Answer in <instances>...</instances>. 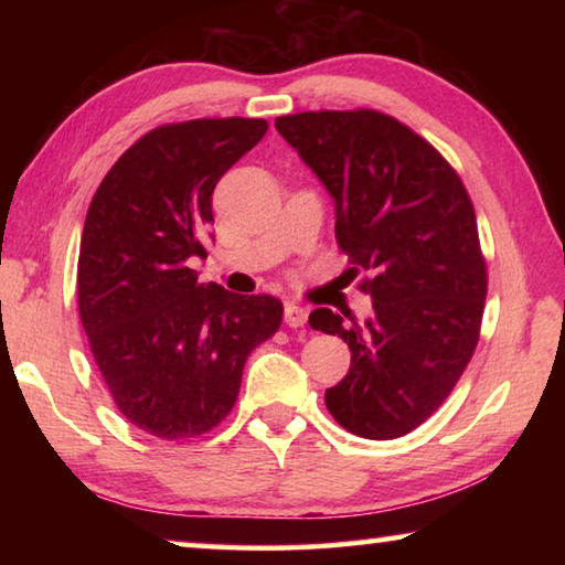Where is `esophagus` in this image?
<instances>
[{
  "mask_svg": "<svg viewBox=\"0 0 565 565\" xmlns=\"http://www.w3.org/2000/svg\"><path fill=\"white\" fill-rule=\"evenodd\" d=\"M306 319H309V311H306L303 306L289 303V306H286V309H284V321H286V327L299 329V327H303Z\"/></svg>",
  "mask_w": 565,
  "mask_h": 565,
  "instance_id": "1",
  "label": "esophagus"
}]
</instances>
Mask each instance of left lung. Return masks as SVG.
<instances>
[{"instance_id": "obj_1", "label": "left lung", "mask_w": 565, "mask_h": 565, "mask_svg": "<svg viewBox=\"0 0 565 565\" xmlns=\"http://www.w3.org/2000/svg\"><path fill=\"white\" fill-rule=\"evenodd\" d=\"M337 204V242L374 313L349 324L311 311V329L349 343L351 366L327 388L329 414L361 438L406 436L451 394L471 361L486 262L463 181L406 124L374 109L276 119Z\"/></svg>"}]
</instances>
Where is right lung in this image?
Returning a JSON list of instances; mask_svg holds the SVG:
<instances>
[{
  "label": "right lung",
  "instance_id": "add662e5",
  "mask_svg": "<svg viewBox=\"0 0 565 565\" xmlns=\"http://www.w3.org/2000/svg\"><path fill=\"white\" fill-rule=\"evenodd\" d=\"M264 119H191L151 129L119 157L82 232V327L114 404L149 436L181 441L222 424L244 363L281 327L284 306L199 284L212 194L259 145Z\"/></svg>",
  "mask_w": 565,
  "mask_h": 565
}]
</instances>
